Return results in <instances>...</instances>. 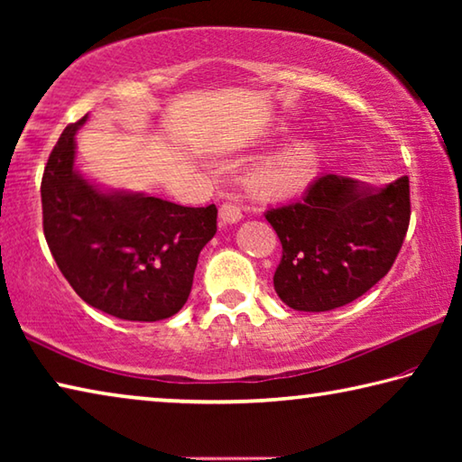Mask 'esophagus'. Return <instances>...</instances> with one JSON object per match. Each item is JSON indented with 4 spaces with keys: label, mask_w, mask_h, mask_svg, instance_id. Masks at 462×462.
I'll return each mask as SVG.
<instances>
[{
    "label": "esophagus",
    "mask_w": 462,
    "mask_h": 462,
    "mask_svg": "<svg viewBox=\"0 0 462 462\" xmlns=\"http://www.w3.org/2000/svg\"><path fill=\"white\" fill-rule=\"evenodd\" d=\"M220 220H222V224H236V222H240L242 220L240 208L234 206V203H222Z\"/></svg>",
    "instance_id": "1"
}]
</instances>
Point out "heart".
<instances>
[{"instance_id":"obj_1","label":"heart","mask_w":462,"mask_h":462,"mask_svg":"<svg viewBox=\"0 0 462 462\" xmlns=\"http://www.w3.org/2000/svg\"><path fill=\"white\" fill-rule=\"evenodd\" d=\"M318 152L310 143H291L279 148L248 171L246 187L261 201L291 199L314 181Z\"/></svg>"}]
</instances>
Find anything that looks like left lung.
Wrapping results in <instances>:
<instances>
[{
    "label": "left lung",
    "mask_w": 462,
    "mask_h": 462,
    "mask_svg": "<svg viewBox=\"0 0 462 462\" xmlns=\"http://www.w3.org/2000/svg\"><path fill=\"white\" fill-rule=\"evenodd\" d=\"M283 246L273 277L285 306L330 311L387 275L410 226V179L373 187L326 173L301 201L269 209Z\"/></svg>",
    "instance_id": "1"
}]
</instances>
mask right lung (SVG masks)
I'll return each instance as SVG.
<instances>
[{
    "instance_id": "right-lung-1",
    "label": "right lung",
    "mask_w": 462,
    "mask_h": 462,
    "mask_svg": "<svg viewBox=\"0 0 462 462\" xmlns=\"http://www.w3.org/2000/svg\"><path fill=\"white\" fill-rule=\"evenodd\" d=\"M79 122L62 130L41 195L49 248L85 303L128 322L175 316L191 293L217 209L185 208L143 191L106 189L75 167Z\"/></svg>"
}]
</instances>
